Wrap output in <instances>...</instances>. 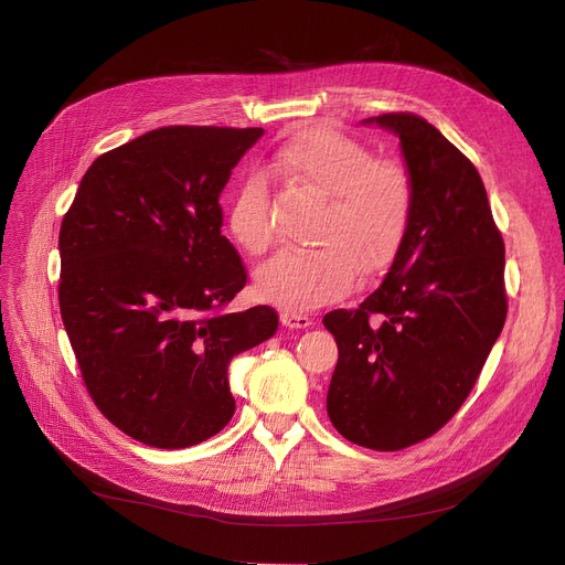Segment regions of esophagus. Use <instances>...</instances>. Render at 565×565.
<instances>
[{"label": "esophagus", "mask_w": 565, "mask_h": 565, "mask_svg": "<svg viewBox=\"0 0 565 565\" xmlns=\"http://www.w3.org/2000/svg\"><path fill=\"white\" fill-rule=\"evenodd\" d=\"M281 324H286V328H290V330H305V328H309V324H311V318L307 313H302V311H288V309H284L281 311Z\"/></svg>", "instance_id": "1"}]
</instances>
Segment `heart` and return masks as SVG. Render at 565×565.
I'll list each match as a JSON object with an SVG mask.
<instances>
[{
	"mask_svg": "<svg viewBox=\"0 0 565 565\" xmlns=\"http://www.w3.org/2000/svg\"><path fill=\"white\" fill-rule=\"evenodd\" d=\"M275 167L288 181L324 199L313 249H284L256 275V295L288 311L334 302L358 281L387 267L409 228L414 183L390 158H375L358 139L330 128H307L279 146ZM226 226L247 254L273 245L270 192L247 173L231 194Z\"/></svg>",
	"mask_w": 565,
	"mask_h": 565,
	"instance_id": "1",
	"label": "heart"
}]
</instances>
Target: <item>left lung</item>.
<instances>
[{
	"instance_id": "1",
	"label": "left lung",
	"mask_w": 565,
	"mask_h": 565,
	"mask_svg": "<svg viewBox=\"0 0 565 565\" xmlns=\"http://www.w3.org/2000/svg\"><path fill=\"white\" fill-rule=\"evenodd\" d=\"M366 124L398 135L414 207L387 277L322 318L339 345L328 414L348 441L401 451L449 424L479 380L509 311L507 249L477 167L435 126L412 111Z\"/></svg>"
}]
</instances>
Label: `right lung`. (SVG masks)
Instances as JSON below:
<instances>
[{"label":"right lung","instance_id":"obj_1","mask_svg":"<svg viewBox=\"0 0 565 565\" xmlns=\"http://www.w3.org/2000/svg\"><path fill=\"white\" fill-rule=\"evenodd\" d=\"M263 128L167 126L94 160L58 231V309L86 392L126 435L185 449L233 417L228 364L279 328L231 313L247 284L220 194Z\"/></svg>","mask_w":565,"mask_h":565}]
</instances>
